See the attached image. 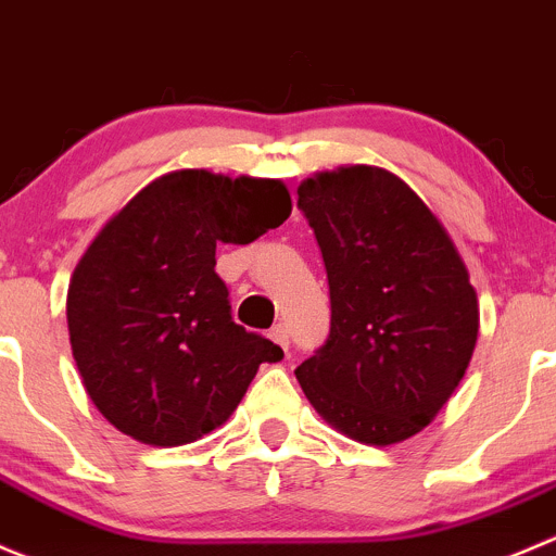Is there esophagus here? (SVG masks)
<instances>
[{
  "mask_svg": "<svg viewBox=\"0 0 556 556\" xmlns=\"http://www.w3.org/2000/svg\"><path fill=\"white\" fill-rule=\"evenodd\" d=\"M268 337H271L274 344H279V348H282L285 353H288L290 339H288V326H285V323H277V326H274L271 331H268Z\"/></svg>",
  "mask_w": 556,
  "mask_h": 556,
  "instance_id": "esophagus-1",
  "label": "esophagus"
}]
</instances>
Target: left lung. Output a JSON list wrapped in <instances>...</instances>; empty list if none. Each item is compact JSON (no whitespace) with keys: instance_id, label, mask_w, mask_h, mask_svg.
I'll list each match as a JSON object with an SVG mask.
<instances>
[{"instance_id":"left-lung-1","label":"left lung","mask_w":556,"mask_h":556,"mask_svg":"<svg viewBox=\"0 0 556 556\" xmlns=\"http://www.w3.org/2000/svg\"><path fill=\"white\" fill-rule=\"evenodd\" d=\"M331 295V328L295 369L312 407L348 438L393 445L421 432L465 377L478 299L427 203L371 165L299 187Z\"/></svg>"}]
</instances>
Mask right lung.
Instances as JSON below:
<instances>
[{
    "instance_id": "add662e5",
    "label": "right lung",
    "mask_w": 556,
    "mask_h": 556,
    "mask_svg": "<svg viewBox=\"0 0 556 556\" xmlns=\"http://www.w3.org/2000/svg\"><path fill=\"white\" fill-rule=\"evenodd\" d=\"M290 217L277 179L176 170L141 190L75 266L73 358L94 407L147 445H185L228 421L271 339L230 317L219 244H250Z\"/></svg>"
}]
</instances>
